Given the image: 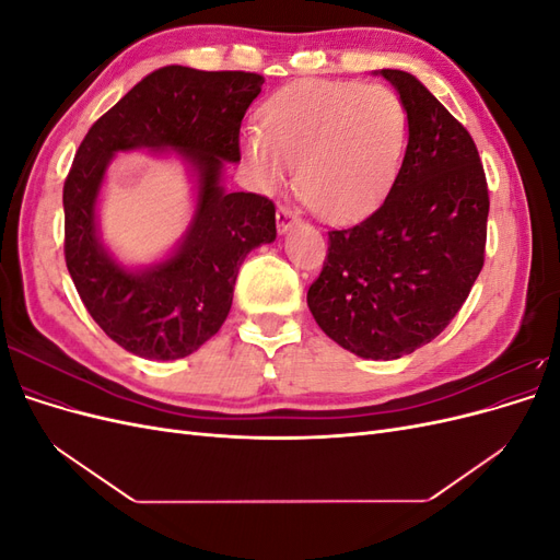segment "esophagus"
<instances>
[{"mask_svg":"<svg viewBox=\"0 0 560 560\" xmlns=\"http://www.w3.org/2000/svg\"><path fill=\"white\" fill-rule=\"evenodd\" d=\"M276 222H278V233H287L292 229V224L296 222V214L290 208H278Z\"/></svg>","mask_w":560,"mask_h":560,"instance_id":"34e87169","label":"esophagus"}]
</instances>
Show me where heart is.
<instances>
[{
	"label": "heart",
	"instance_id": "obj_1",
	"mask_svg": "<svg viewBox=\"0 0 560 560\" xmlns=\"http://www.w3.org/2000/svg\"><path fill=\"white\" fill-rule=\"evenodd\" d=\"M406 109L397 93L358 81H296L266 100L259 135L243 156L264 189L294 167V191L322 219L358 217L393 186L406 149Z\"/></svg>",
	"mask_w": 560,
	"mask_h": 560
}]
</instances>
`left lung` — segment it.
I'll list each match as a JSON object with an SVG mask.
<instances>
[{
  "label": "left lung",
  "instance_id": "obj_1",
  "mask_svg": "<svg viewBox=\"0 0 560 560\" xmlns=\"http://www.w3.org/2000/svg\"><path fill=\"white\" fill-rule=\"evenodd\" d=\"M376 74L406 109V154L383 206L329 233L308 308L358 358L399 360L446 329L479 278L488 186L477 144L451 112L413 74Z\"/></svg>",
  "mask_w": 560,
  "mask_h": 560
}]
</instances>
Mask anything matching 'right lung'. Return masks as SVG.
I'll return each mask as SVG.
<instances>
[{
    "mask_svg": "<svg viewBox=\"0 0 560 560\" xmlns=\"http://www.w3.org/2000/svg\"><path fill=\"white\" fill-rule=\"evenodd\" d=\"M252 72L171 65L144 77L91 126L65 179V261L83 306L112 341L144 360H179L222 329L247 254L276 241V206L224 189L241 161V121L261 93ZM177 155L195 184V214L163 260L126 267L102 243L98 191L124 150Z\"/></svg>",
    "mask_w": 560,
    "mask_h": 560,
    "instance_id": "obj_1",
    "label": "right lung"
}]
</instances>
